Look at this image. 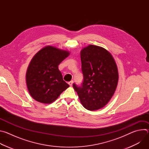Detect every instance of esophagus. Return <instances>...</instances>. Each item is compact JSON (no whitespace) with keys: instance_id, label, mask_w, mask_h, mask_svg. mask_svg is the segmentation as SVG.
Here are the masks:
<instances>
[{"instance_id":"obj_1","label":"esophagus","mask_w":149,"mask_h":149,"mask_svg":"<svg viewBox=\"0 0 149 149\" xmlns=\"http://www.w3.org/2000/svg\"><path fill=\"white\" fill-rule=\"evenodd\" d=\"M73 82H74V81L72 80V81H71L68 82V84L70 85V86H72V84H73Z\"/></svg>"}]
</instances>
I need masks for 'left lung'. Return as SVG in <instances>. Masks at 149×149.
Instances as JSON below:
<instances>
[{
    "mask_svg": "<svg viewBox=\"0 0 149 149\" xmlns=\"http://www.w3.org/2000/svg\"><path fill=\"white\" fill-rule=\"evenodd\" d=\"M83 81L73 84L84 107L94 111L102 108L117 88L118 74L112 55L102 47L90 45L81 51Z\"/></svg>",
    "mask_w": 149,
    "mask_h": 149,
    "instance_id": "8db88e82",
    "label": "left lung"
}]
</instances>
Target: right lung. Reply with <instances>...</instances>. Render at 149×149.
Masks as SVG:
<instances>
[{
  "instance_id": "1",
  "label": "right lung",
  "mask_w": 149,
  "mask_h": 149,
  "mask_svg": "<svg viewBox=\"0 0 149 149\" xmlns=\"http://www.w3.org/2000/svg\"><path fill=\"white\" fill-rule=\"evenodd\" d=\"M70 53L48 46L37 52L31 60L26 75L28 91L38 102L50 104L70 87L63 80L58 66Z\"/></svg>"
}]
</instances>
